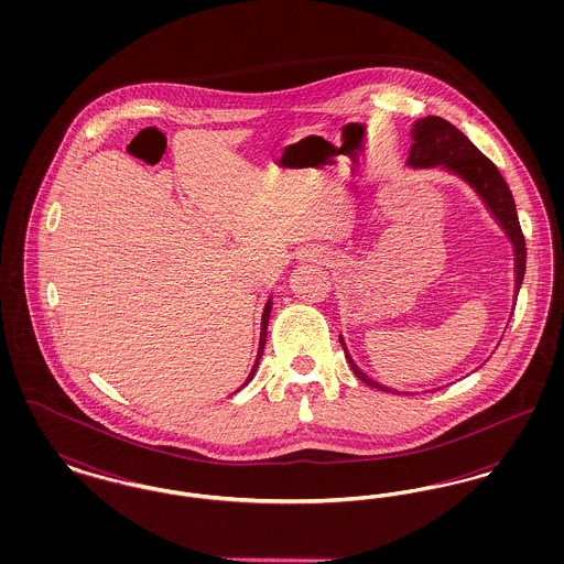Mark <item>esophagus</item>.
I'll use <instances>...</instances> for the list:
<instances>
[{"label":"esophagus","instance_id":"1","mask_svg":"<svg viewBox=\"0 0 564 564\" xmlns=\"http://www.w3.org/2000/svg\"><path fill=\"white\" fill-rule=\"evenodd\" d=\"M306 256H308V258H323V253L319 249H311Z\"/></svg>","mask_w":564,"mask_h":564}]
</instances>
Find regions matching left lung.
Returning a JSON list of instances; mask_svg holds the SVG:
<instances>
[{"mask_svg": "<svg viewBox=\"0 0 564 564\" xmlns=\"http://www.w3.org/2000/svg\"><path fill=\"white\" fill-rule=\"evenodd\" d=\"M410 139H412V145H410L408 159H405V164L410 169H442V171H448L451 175H456L458 180H463L469 188L478 194L486 212L492 215V219L506 232L508 241L511 242V249H513V306H516V297H518L520 285L524 281V270H527V247H524V237H522L520 221L516 214V203H513V196H511L503 175L465 134L456 129L455 124H451L448 120H444L440 116H425V118L416 120L412 124ZM340 345L345 349V357L349 361L352 375L357 376L361 382L380 389V391H387V393L410 395L408 391L391 389L366 375L352 361L343 334H340ZM431 391H435V389H431Z\"/></svg>", "mask_w": 564, "mask_h": 564, "instance_id": "8db88e82", "label": "left lung"}]
</instances>
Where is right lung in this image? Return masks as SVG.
<instances>
[{
  "instance_id": "right-lung-1",
  "label": "right lung",
  "mask_w": 564,
  "mask_h": 564,
  "mask_svg": "<svg viewBox=\"0 0 564 564\" xmlns=\"http://www.w3.org/2000/svg\"><path fill=\"white\" fill-rule=\"evenodd\" d=\"M270 311H272V295H270L269 300H267V304H264V311H262V329H260V345H258V355H256V361H253V368H251V372L249 376L245 378V382H242L241 387L235 391V393H239L245 384H249L251 382V378L256 376L258 372V366H260V357H262V352H264V347H267V329H269V319H270Z\"/></svg>"
}]
</instances>
